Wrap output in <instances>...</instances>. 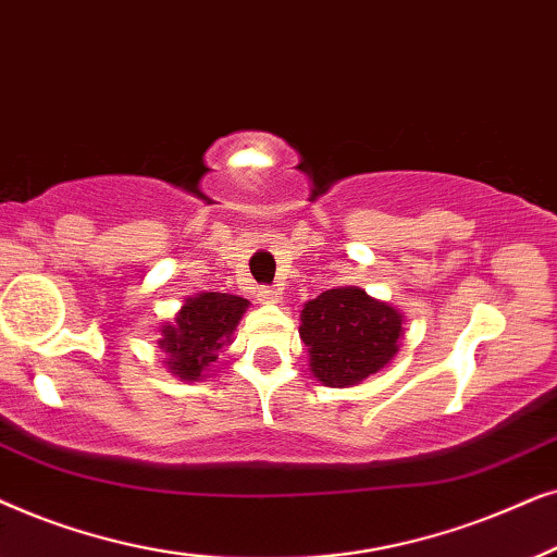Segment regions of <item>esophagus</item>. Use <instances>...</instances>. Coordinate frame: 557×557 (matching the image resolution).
Segmentation results:
<instances>
[{
    "label": "esophagus",
    "instance_id": "1",
    "mask_svg": "<svg viewBox=\"0 0 557 557\" xmlns=\"http://www.w3.org/2000/svg\"><path fill=\"white\" fill-rule=\"evenodd\" d=\"M257 298L262 302H280L283 300V293H280L277 287H262V290L257 293Z\"/></svg>",
    "mask_w": 557,
    "mask_h": 557
}]
</instances>
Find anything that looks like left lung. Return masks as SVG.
Segmentation results:
<instances>
[{
    "instance_id": "obj_1",
    "label": "left lung",
    "mask_w": 557,
    "mask_h": 557,
    "mask_svg": "<svg viewBox=\"0 0 557 557\" xmlns=\"http://www.w3.org/2000/svg\"><path fill=\"white\" fill-rule=\"evenodd\" d=\"M300 338L308 367L323 387H354L395 359L405 336V315L361 287H333L300 310Z\"/></svg>"
}]
</instances>
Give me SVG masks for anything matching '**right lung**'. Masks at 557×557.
<instances>
[{"instance_id": "add662e5", "label": "right lung", "mask_w": 557, "mask_h": 557, "mask_svg": "<svg viewBox=\"0 0 557 557\" xmlns=\"http://www.w3.org/2000/svg\"><path fill=\"white\" fill-rule=\"evenodd\" d=\"M249 300L228 293H196L183 300L173 321L158 329L165 369L181 382H201L213 372L219 354L232 344Z\"/></svg>"}]
</instances>
